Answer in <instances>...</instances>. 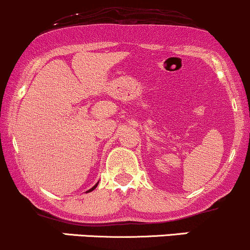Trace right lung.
<instances>
[{
  "instance_id": "1",
  "label": "right lung",
  "mask_w": 250,
  "mask_h": 250,
  "mask_svg": "<svg viewBox=\"0 0 250 250\" xmlns=\"http://www.w3.org/2000/svg\"><path fill=\"white\" fill-rule=\"evenodd\" d=\"M96 187H97V185H95V187H94V188H91V189H90V190H89V191H92V190H94V189H95V188H96Z\"/></svg>"
}]
</instances>
